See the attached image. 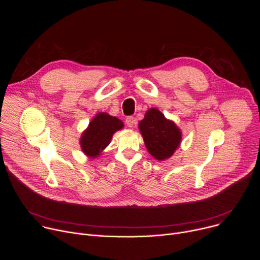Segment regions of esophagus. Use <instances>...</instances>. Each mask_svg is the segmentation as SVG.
I'll use <instances>...</instances> for the list:
<instances>
[{
  "mask_svg": "<svg viewBox=\"0 0 260 260\" xmlns=\"http://www.w3.org/2000/svg\"><path fill=\"white\" fill-rule=\"evenodd\" d=\"M135 122H136V120H135V118L132 117V116H128V117L125 119V124L127 125V127H133L134 124H135Z\"/></svg>",
  "mask_w": 260,
  "mask_h": 260,
  "instance_id": "1",
  "label": "esophagus"
}]
</instances>
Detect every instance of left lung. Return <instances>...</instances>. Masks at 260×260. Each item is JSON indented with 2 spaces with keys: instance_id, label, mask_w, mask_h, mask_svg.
<instances>
[{
  "instance_id": "left-lung-1",
  "label": "left lung",
  "mask_w": 260,
  "mask_h": 260,
  "mask_svg": "<svg viewBox=\"0 0 260 260\" xmlns=\"http://www.w3.org/2000/svg\"><path fill=\"white\" fill-rule=\"evenodd\" d=\"M139 129L148 152L159 161L170 158L182 141L181 129L156 108L147 110Z\"/></svg>"
}]
</instances>
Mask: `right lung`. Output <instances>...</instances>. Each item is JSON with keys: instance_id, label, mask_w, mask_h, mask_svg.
Masks as SVG:
<instances>
[{"instance_id": "add662e5", "label": "right lung", "mask_w": 260, "mask_h": 260, "mask_svg": "<svg viewBox=\"0 0 260 260\" xmlns=\"http://www.w3.org/2000/svg\"><path fill=\"white\" fill-rule=\"evenodd\" d=\"M123 127V122L117 117L106 112H99L80 137L82 152L90 159L99 157L110 144L113 135Z\"/></svg>"}]
</instances>
